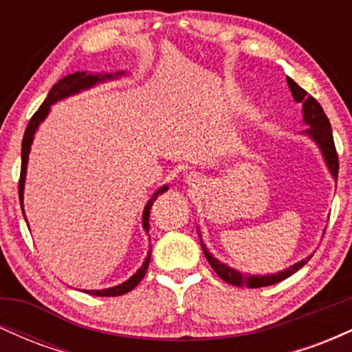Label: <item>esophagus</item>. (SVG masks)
<instances>
[{"instance_id":"esophagus-1","label":"esophagus","mask_w":352,"mask_h":352,"mask_svg":"<svg viewBox=\"0 0 352 352\" xmlns=\"http://www.w3.org/2000/svg\"><path fill=\"white\" fill-rule=\"evenodd\" d=\"M187 182L188 184H199V182H201V179H200V175H197V173L190 172L187 175Z\"/></svg>"}]
</instances>
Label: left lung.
<instances>
[{"label":"left lung","mask_w":352,"mask_h":352,"mask_svg":"<svg viewBox=\"0 0 352 352\" xmlns=\"http://www.w3.org/2000/svg\"><path fill=\"white\" fill-rule=\"evenodd\" d=\"M288 80L289 91H292L293 99L296 102L302 104V122H305L308 127L305 131H301L302 135L309 137L314 144L318 145L319 152H321L322 159H324L326 167L331 175H333L334 180H338V170H339V162H338V153H336V147H334V140H333V131H331V124L326 117L322 107L319 106V102L313 96H309L305 89H301L292 78H286ZM197 233L200 236V245L201 250H204L205 256H207L210 266L215 270L218 276L221 278L223 281L230 283V285L235 286H246V288H261V286H270L274 285V283H280L283 280H286L288 276H292L293 273H296L298 270L302 268L306 263L309 261V258L313 254H309L308 258L305 260L298 261L289 266V268L283 270V272L273 273V274H250V273H243L238 272L236 268L230 266L223 261L217 260L212 253L208 252L207 246H205L204 240H201L200 230L197 228Z\"/></svg>","instance_id":"1"}]
</instances>
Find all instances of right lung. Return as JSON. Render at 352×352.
<instances>
[{
    "label": "right lung",
    "instance_id": "1",
    "mask_svg": "<svg viewBox=\"0 0 352 352\" xmlns=\"http://www.w3.org/2000/svg\"><path fill=\"white\" fill-rule=\"evenodd\" d=\"M120 76H125V71H119V72H87V71H78L74 74H67L64 76L63 79L58 80V82L52 86V89L47 94V98L44 99V102L41 104V107L36 111V114L31 117L30 124H28L26 131H24V137H23V144H21V177H19V201H21V210L24 215V207H23V199H24V184H26V170H28V160H30V152H31V145H33L34 135L38 132L39 125L43 124V120L46 119L47 114H50L51 106L56 104L58 100L67 99L71 96L79 94V92L87 91V89L98 86L100 82H106V80H112V79H119ZM168 185H164V187L157 188L153 192V195L148 199L147 204H145L144 212H142V227L145 232H148V217H151V208L152 204L157 200V197L162 195L164 192H167ZM151 253H152V246L148 248L147 256H145V261L142 263L137 272L132 274L129 280H125L124 283L117 286H111V288L106 289H82L84 293L92 294V296H120V294L129 293L131 289H134L142 278L145 276V272L148 268V261H151Z\"/></svg>",
    "mask_w": 352,
    "mask_h": 352
}]
</instances>
